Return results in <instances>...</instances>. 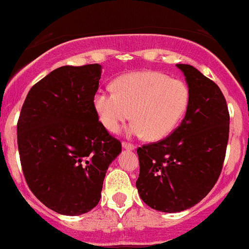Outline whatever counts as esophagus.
<instances>
[{
    "label": "esophagus",
    "instance_id": "34e87169",
    "mask_svg": "<svg viewBox=\"0 0 249 249\" xmlns=\"http://www.w3.org/2000/svg\"><path fill=\"white\" fill-rule=\"evenodd\" d=\"M122 147L126 149H135V144L129 143V142H126V141H123L122 142Z\"/></svg>",
    "mask_w": 249,
    "mask_h": 249
}]
</instances>
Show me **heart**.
I'll return each mask as SVG.
<instances>
[{"label":"heart","mask_w":249,"mask_h":249,"mask_svg":"<svg viewBox=\"0 0 249 249\" xmlns=\"http://www.w3.org/2000/svg\"><path fill=\"white\" fill-rule=\"evenodd\" d=\"M190 89L181 80L157 71L123 74L113 82V92L100 89L93 107L102 126L118 132L131 118V133L158 141L178 126L188 108Z\"/></svg>","instance_id":"b5f03b06"}]
</instances>
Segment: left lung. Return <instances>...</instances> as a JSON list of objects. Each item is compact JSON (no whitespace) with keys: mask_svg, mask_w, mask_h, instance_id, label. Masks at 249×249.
Here are the masks:
<instances>
[{"mask_svg":"<svg viewBox=\"0 0 249 249\" xmlns=\"http://www.w3.org/2000/svg\"><path fill=\"white\" fill-rule=\"evenodd\" d=\"M177 67L190 89L186 116L168 137L137 148L141 198L168 213L188 210L210 193L221 175L230 136V112L218 86L193 66Z\"/></svg>","mask_w":249,"mask_h":249,"instance_id":"left-lung-1","label":"left lung"}]
</instances>
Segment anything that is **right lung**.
<instances>
[{"label":"right lung","instance_id":"add662e5","mask_svg":"<svg viewBox=\"0 0 249 249\" xmlns=\"http://www.w3.org/2000/svg\"><path fill=\"white\" fill-rule=\"evenodd\" d=\"M100 78L98 63L56 68L32 86L22 105V172L32 193L59 214L97 206L107 168L122 151L94 111Z\"/></svg>","mask_w":249,"mask_h":249}]
</instances>
